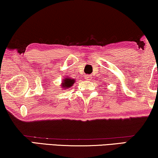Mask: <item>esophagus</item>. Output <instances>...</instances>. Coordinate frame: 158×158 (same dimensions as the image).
I'll return each mask as SVG.
<instances>
[{
	"label": "esophagus",
	"instance_id": "esophagus-1",
	"mask_svg": "<svg viewBox=\"0 0 158 158\" xmlns=\"http://www.w3.org/2000/svg\"><path fill=\"white\" fill-rule=\"evenodd\" d=\"M85 78L87 80H90V78H91V76H90V75H86Z\"/></svg>",
	"mask_w": 158,
	"mask_h": 158
}]
</instances>
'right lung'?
<instances>
[{
  "label": "right lung",
  "instance_id": "obj_1",
  "mask_svg": "<svg viewBox=\"0 0 158 158\" xmlns=\"http://www.w3.org/2000/svg\"><path fill=\"white\" fill-rule=\"evenodd\" d=\"M75 79L72 78L70 77H65L64 78L62 79V81L61 83V88L62 89L66 90L68 88H70L71 86L73 85V84L75 83Z\"/></svg>",
  "mask_w": 158,
  "mask_h": 158
}]
</instances>
